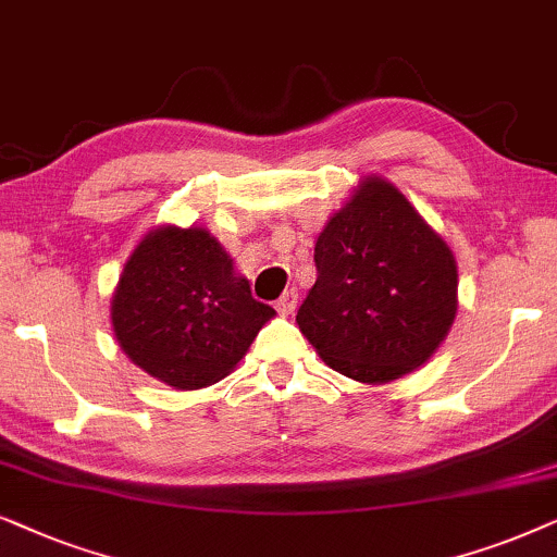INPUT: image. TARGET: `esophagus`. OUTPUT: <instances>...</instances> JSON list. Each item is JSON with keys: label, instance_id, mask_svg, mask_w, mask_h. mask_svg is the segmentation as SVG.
Returning <instances> with one entry per match:
<instances>
[{"label": "esophagus", "instance_id": "1", "mask_svg": "<svg viewBox=\"0 0 557 557\" xmlns=\"http://www.w3.org/2000/svg\"><path fill=\"white\" fill-rule=\"evenodd\" d=\"M295 306H298V290H285L283 295H280V300L274 302L277 313H283V315H290Z\"/></svg>", "mask_w": 557, "mask_h": 557}]
</instances>
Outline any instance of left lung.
<instances>
[{
	"label": "left lung",
	"mask_w": 557,
	"mask_h": 557,
	"mask_svg": "<svg viewBox=\"0 0 557 557\" xmlns=\"http://www.w3.org/2000/svg\"><path fill=\"white\" fill-rule=\"evenodd\" d=\"M302 336L356 382L382 384L425 364L456 318L458 272L446 242L392 183L367 177L315 242Z\"/></svg>",
	"instance_id": "left-lung-1"
}]
</instances>
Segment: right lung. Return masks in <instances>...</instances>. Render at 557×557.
I'll list each match as a JSON object with an SVG mask.
<instances>
[{
    "mask_svg": "<svg viewBox=\"0 0 557 557\" xmlns=\"http://www.w3.org/2000/svg\"><path fill=\"white\" fill-rule=\"evenodd\" d=\"M272 315L221 244L196 226L147 234L111 300L124 354L175 389L224 380Z\"/></svg>",
    "mask_w": 557,
    "mask_h": 557,
    "instance_id": "add662e5",
    "label": "right lung"
}]
</instances>
